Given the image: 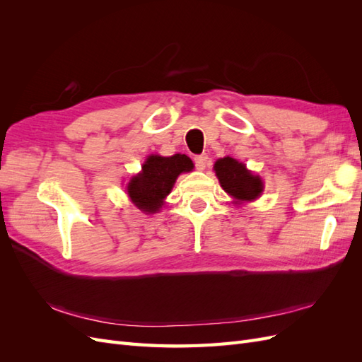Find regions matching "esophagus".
<instances>
[{
  "instance_id": "obj_1",
  "label": "esophagus",
  "mask_w": 362,
  "mask_h": 362,
  "mask_svg": "<svg viewBox=\"0 0 362 362\" xmlns=\"http://www.w3.org/2000/svg\"><path fill=\"white\" fill-rule=\"evenodd\" d=\"M193 160H194V166L198 170H204L206 168V163H208L206 156H196Z\"/></svg>"
}]
</instances>
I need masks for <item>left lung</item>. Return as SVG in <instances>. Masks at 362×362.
I'll list each match as a JSON object with an SVG mask.
<instances>
[{"instance_id":"left-lung-1","label":"left lung","mask_w":362,"mask_h":362,"mask_svg":"<svg viewBox=\"0 0 362 362\" xmlns=\"http://www.w3.org/2000/svg\"><path fill=\"white\" fill-rule=\"evenodd\" d=\"M214 172L222 189L234 199L233 204L249 202L259 198L264 184L258 175L246 169V164L231 157L218 158L214 163Z\"/></svg>"}]
</instances>
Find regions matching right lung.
Here are the masks:
<instances>
[{"mask_svg":"<svg viewBox=\"0 0 362 362\" xmlns=\"http://www.w3.org/2000/svg\"><path fill=\"white\" fill-rule=\"evenodd\" d=\"M192 169L193 161L184 154L172 157L149 156L141 166V172L134 175L127 184L131 202L146 214L160 211L175 181L182 172H190Z\"/></svg>","mask_w":362,"mask_h":362,"instance_id":"obj_1","label":"right lung"}]
</instances>
